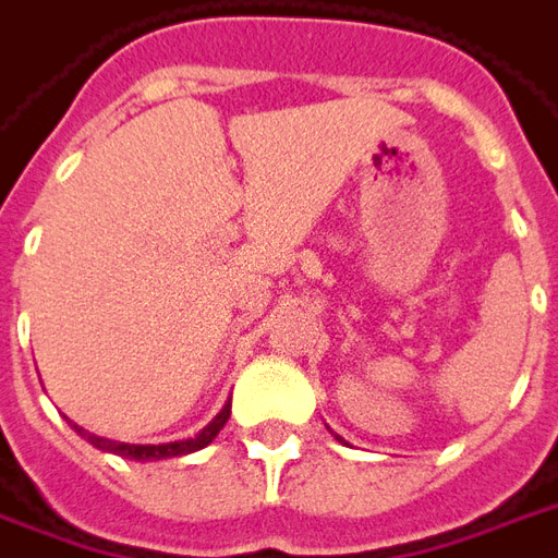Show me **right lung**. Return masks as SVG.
Returning <instances> with one entry per match:
<instances>
[{"mask_svg":"<svg viewBox=\"0 0 558 558\" xmlns=\"http://www.w3.org/2000/svg\"><path fill=\"white\" fill-rule=\"evenodd\" d=\"M230 420V402H227L221 411L216 414V420L209 423L206 428H201L195 437H189V440H174V444H118V440H109V437H100V435H90L85 428L73 426L80 432L88 444H94L97 449L102 452H114V456L121 458H132V461H159V458H174V456H189V452H197V449L209 447L216 435L225 428V423Z\"/></svg>","mask_w":558,"mask_h":558,"instance_id":"add662e5","label":"right lung"}]
</instances>
